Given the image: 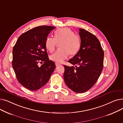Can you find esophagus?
<instances>
[{
    "mask_svg": "<svg viewBox=\"0 0 123 123\" xmlns=\"http://www.w3.org/2000/svg\"><path fill=\"white\" fill-rule=\"evenodd\" d=\"M55 65L56 66H60L61 64L59 63H55Z\"/></svg>",
    "mask_w": 123,
    "mask_h": 123,
    "instance_id": "34e87169",
    "label": "esophagus"
}]
</instances>
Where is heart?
Segmentation results:
<instances>
[{"mask_svg":"<svg viewBox=\"0 0 123 123\" xmlns=\"http://www.w3.org/2000/svg\"><path fill=\"white\" fill-rule=\"evenodd\" d=\"M54 35V37L48 36L45 40V46L50 52L55 50L57 43L61 42L59 45L61 49L50 56L51 61L58 63H62L69 54L75 55L79 51L81 46L80 38L70 28H60L55 31Z\"/></svg>","mask_w":123,"mask_h":123,"instance_id":"obj_1","label":"heart"}]
</instances>
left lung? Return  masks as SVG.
Instances as JSON below:
<instances>
[{"instance_id": "8db88e82", "label": "left lung", "mask_w": 123, "mask_h": 123, "mask_svg": "<svg viewBox=\"0 0 123 123\" xmlns=\"http://www.w3.org/2000/svg\"><path fill=\"white\" fill-rule=\"evenodd\" d=\"M79 34L80 48L68 61L75 67L64 65V79L71 90L82 93L91 89L98 79L103 68L104 53L94 35L81 28Z\"/></svg>"}]
</instances>
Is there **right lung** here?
I'll list each match as a JSON object with an SVG mask.
<instances>
[{"instance_id":"right-lung-1","label":"right lung","mask_w":123,"mask_h":123,"mask_svg":"<svg viewBox=\"0 0 123 123\" xmlns=\"http://www.w3.org/2000/svg\"><path fill=\"white\" fill-rule=\"evenodd\" d=\"M55 28L40 26L32 28L19 37L12 51V65L16 78L21 84L31 91L44 86L56 67L49 60L45 40ZM44 63L41 67L38 63Z\"/></svg>"}]
</instances>
